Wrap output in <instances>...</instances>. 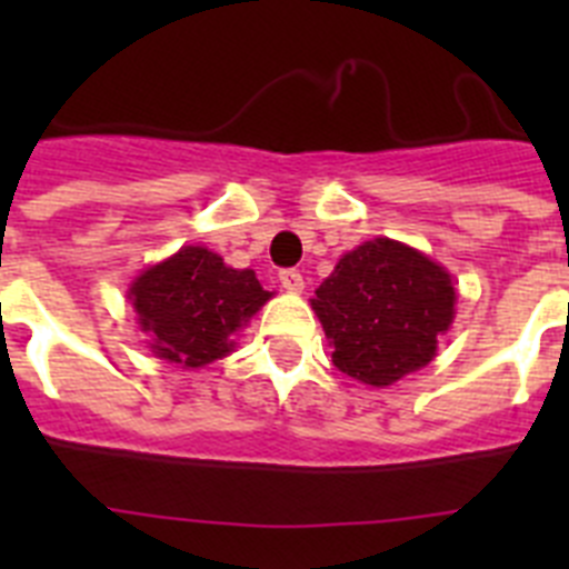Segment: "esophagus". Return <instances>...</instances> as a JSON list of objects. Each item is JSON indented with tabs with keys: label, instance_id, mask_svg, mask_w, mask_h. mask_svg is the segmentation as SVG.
Here are the masks:
<instances>
[{
	"label": "esophagus",
	"instance_id": "34e87169",
	"mask_svg": "<svg viewBox=\"0 0 569 569\" xmlns=\"http://www.w3.org/2000/svg\"><path fill=\"white\" fill-rule=\"evenodd\" d=\"M279 281H281V288L290 290V293H301V290H305V276H301L296 268L281 270Z\"/></svg>",
	"mask_w": 569,
	"mask_h": 569
}]
</instances>
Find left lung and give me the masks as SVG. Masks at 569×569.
Returning <instances> with one entry per match:
<instances>
[{"label":"left lung","instance_id":"8db88e82","mask_svg":"<svg viewBox=\"0 0 569 569\" xmlns=\"http://www.w3.org/2000/svg\"><path fill=\"white\" fill-rule=\"evenodd\" d=\"M453 305L450 273L390 239L350 250L313 299L333 365L373 387L393 385L433 359Z\"/></svg>","mask_w":569,"mask_h":569}]
</instances>
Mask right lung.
I'll return each instance as SVG.
<instances>
[{
  "label": "right lung",
  "mask_w": 569,
  "mask_h": 569,
  "mask_svg": "<svg viewBox=\"0 0 569 569\" xmlns=\"http://www.w3.org/2000/svg\"><path fill=\"white\" fill-rule=\"evenodd\" d=\"M268 299L253 270L228 268L208 248H182L130 288L153 353L182 367H204L230 353V333Z\"/></svg>",
  "instance_id": "obj_1"
}]
</instances>
